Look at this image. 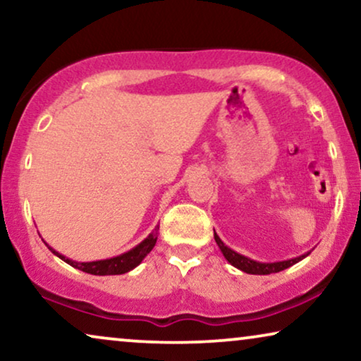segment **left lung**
Returning <instances> with one entry per match:
<instances>
[{"label": "left lung", "instance_id": "left-lung-1", "mask_svg": "<svg viewBox=\"0 0 361 361\" xmlns=\"http://www.w3.org/2000/svg\"><path fill=\"white\" fill-rule=\"evenodd\" d=\"M214 238L216 241V245H219V248L221 253H224L225 259L228 261L231 266H235L236 269L243 271L246 274H273V273H279V271H284L288 269L289 266H293L295 263H299V261H302L305 256L310 255V251L307 253L300 255V256H295V258H290V259H284V261H274V263H263V261H256V259H251L248 256L245 255H240L236 253L235 250H231L226 246L224 241L220 240V236L215 233L214 230Z\"/></svg>", "mask_w": 361, "mask_h": 361}]
</instances>
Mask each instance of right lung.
Returning <instances> with one entry per match:
<instances>
[{
    "instance_id": "obj_1",
    "label": "right lung",
    "mask_w": 361,
    "mask_h": 361,
    "mask_svg": "<svg viewBox=\"0 0 361 361\" xmlns=\"http://www.w3.org/2000/svg\"><path fill=\"white\" fill-rule=\"evenodd\" d=\"M157 230H159V225H157L156 228L152 230L151 233L141 241L140 245H136L135 248L126 251V253H121V255L113 256V258H106V259L83 261V263H82V261H75V259L67 258V256H63L62 253H59V251L54 250L52 246H49L46 241H44V243L47 245V248L51 250L52 253L57 256V258L66 261V263L71 264L72 268L80 269V271H83V273L93 274V276H115V274L130 273L131 269H135L136 266H140L142 263V259H145L146 256L149 255V251L152 248H154V245L157 241Z\"/></svg>"
}]
</instances>
